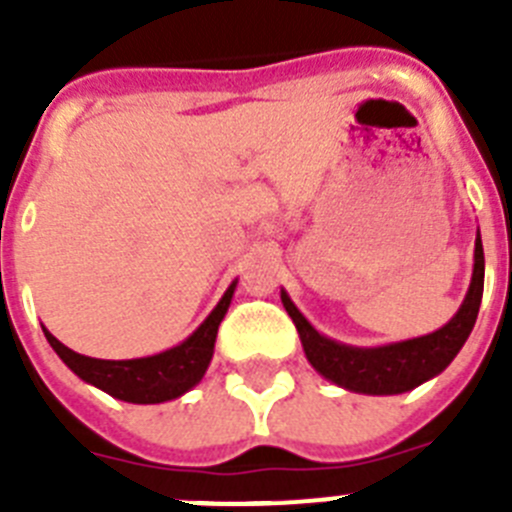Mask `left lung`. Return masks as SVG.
I'll return each instance as SVG.
<instances>
[{"label": "left lung", "instance_id": "8db88e82", "mask_svg": "<svg viewBox=\"0 0 512 512\" xmlns=\"http://www.w3.org/2000/svg\"><path fill=\"white\" fill-rule=\"evenodd\" d=\"M482 289H485V251H482V238L477 233L472 284H469L467 297L454 318L428 336L377 348L346 346V343L333 341L312 328L284 289L282 305L289 312L292 323L297 325L305 356L315 372L323 374L325 379L343 390L361 392V395H402V392L415 390L418 384L441 374L454 361L477 323Z\"/></svg>", "mask_w": 512, "mask_h": 512}]
</instances>
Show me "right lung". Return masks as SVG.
Returning a JSON list of instances; mask_svg holds the SVG:
<instances>
[{
	"label": "right lung",
	"instance_id": "obj_1",
	"mask_svg": "<svg viewBox=\"0 0 512 512\" xmlns=\"http://www.w3.org/2000/svg\"><path fill=\"white\" fill-rule=\"evenodd\" d=\"M235 282L225 289L223 300L217 302L215 310L205 318V323L194 330L187 341L179 346L161 351L156 356L146 359H128V361H107L92 359V356H81L63 346L56 336H51L43 328L45 338L53 346L61 361L69 366L76 377L84 382L94 384L107 395L117 397L122 402H135V405H156V402L174 400L189 392L194 384H200L205 377L207 366H210L212 351H215L217 325L223 323L225 312H228L230 300H233Z\"/></svg>",
	"mask_w": 512,
	"mask_h": 512
}]
</instances>
